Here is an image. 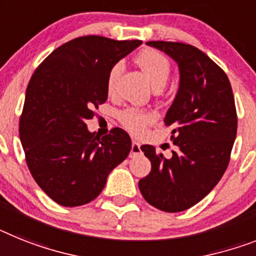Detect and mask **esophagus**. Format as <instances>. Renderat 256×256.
<instances>
[{
    "label": "esophagus",
    "instance_id": "1",
    "mask_svg": "<svg viewBox=\"0 0 256 256\" xmlns=\"http://www.w3.org/2000/svg\"><path fill=\"white\" fill-rule=\"evenodd\" d=\"M140 154V144H139L138 142H132V158L136 156V154Z\"/></svg>",
    "mask_w": 256,
    "mask_h": 256
}]
</instances>
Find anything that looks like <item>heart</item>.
I'll return each mask as SVG.
<instances>
[{"mask_svg":"<svg viewBox=\"0 0 256 256\" xmlns=\"http://www.w3.org/2000/svg\"><path fill=\"white\" fill-rule=\"evenodd\" d=\"M136 64L140 66V68L147 74L152 84L156 88L165 84L168 80L169 74H170V62L162 53H160L156 49H144L142 50L136 58ZM122 72L121 62H116L109 68L108 75H106V91L109 95H112L116 91V84H117L118 76ZM118 120L124 128L132 134H139L154 121V114L151 112L140 110V109L128 108L122 110L118 114Z\"/></svg>","mask_w":256,"mask_h":256,"instance_id":"obj_1","label":"heart"}]
</instances>
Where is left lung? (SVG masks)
I'll return each mask as SVG.
<instances>
[{"label":"left lung","mask_w":256,"mask_h":256,"mask_svg":"<svg viewBox=\"0 0 256 256\" xmlns=\"http://www.w3.org/2000/svg\"><path fill=\"white\" fill-rule=\"evenodd\" d=\"M178 64L180 88L165 116L177 146L172 158L142 146L152 164L139 181L146 200L164 212H181L200 202L218 184L230 160L237 135V110L226 74L204 52L190 44L148 42Z\"/></svg>","instance_id":"obj_1"}]
</instances>
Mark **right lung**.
Masks as SVG:
<instances>
[{"mask_svg": "<svg viewBox=\"0 0 256 256\" xmlns=\"http://www.w3.org/2000/svg\"><path fill=\"white\" fill-rule=\"evenodd\" d=\"M140 44L82 36L54 49L32 74L19 136L32 177L56 203L76 207L94 200L132 151L122 128L98 138L88 132L86 120L106 102L112 65Z\"/></svg>", "mask_w": 256, "mask_h": 256, "instance_id": "right-lung-1", "label": "right lung"}]
</instances>
